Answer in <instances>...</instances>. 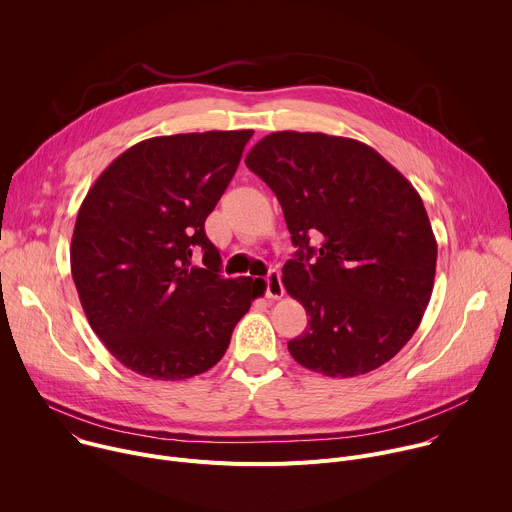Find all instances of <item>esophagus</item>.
I'll return each instance as SVG.
<instances>
[{
    "instance_id": "esophagus-1",
    "label": "esophagus",
    "mask_w": 512,
    "mask_h": 512,
    "mask_svg": "<svg viewBox=\"0 0 512 512\" xmlns=\"http://www.w3.org/2000/svg\"><path fill=\"white\" fill-rule=\"evenodd\" d=\"M265 283H267V289H265V296L269 300H279L283 298V283H281V273L277 269H271L265 277Z\"/></svg>"
}]
</instances>
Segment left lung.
Segmentation results:
<instances>
[{
  "instance_id": "8db88e82",
  "label": "left lung",
  "mask_w": 512,
  "mask_h": 512,
  "mask_svg": "<svg viewBox=\"0 0 512 512\" xmlns=\"http://www.w3.org/2000/svg\"><path fill=\"white\" fill-rule=\"evenodd\" d=\"M245 164L275 192L298 247L283 285L310 320L289 354L326 377L379 369L415 334L431 298L437 243L421 196L350 137L269 133Z\"/></svg>"
}]
</instances>
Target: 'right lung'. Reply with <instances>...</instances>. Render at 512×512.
<instances>
[{"mask_svg": "<svg viewBox=\"0 0 512 512\" xmlns=\"http://www.w3.org/2000/svg\"><path fill=\"white\" fill-rule=\"evenodd\" d=\"M251 129L139 141L87 192L70 271L87 320L133 373L182 381L223 358L263 279L221 275L206 216L233 180ZM203 255V267L191 257Z\"/></svg>", "mask_w": 512, "mask_h": 512, "instance_id": "1", "label": "right lung"}]
</instances>
